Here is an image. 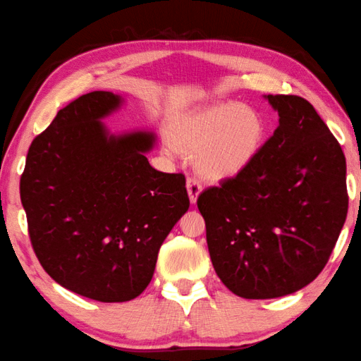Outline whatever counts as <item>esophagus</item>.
Returning a JSON list of instances; mask_svg holds the SVG:
<instances>
[{
    "instance_id": "1",
    "label": "esophagus",
    "mask_w": 361,
    "mask_h": 361,
    "mask_svg": "<svg viewBox=\"0 0 361 361\" xmlns=\"http://www.w3.org/2000/svg\"><path fill=\"white\" fill-rule=\"evenodd\" d=\"M186 188H188L189 200H191V203H195V202H197L199 194L202 192V185H200V181H199L197 178H194V176H191V178H188Z\"/></svg>"
}]
</instances>
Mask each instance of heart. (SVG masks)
<instances>
[{
    "mask_svg": "<svg viewBox=\"0 0 361 361\" xmlns=\"http://www.w3.org/2000/svg\"><path fill=\"white\" fill-rule=\"evenodd\" d=\"M265 121L245 104H216L188 116L175 134V145L195 154L200 173L212 180L238 175L259 154Z\"/></svg>",
    "mask_w": 361,
    "mask_h": 361,
    "instance_id": "1",
    "label": "heart"
}]
</instances>
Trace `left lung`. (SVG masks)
Listing matches in <instances>:
<instances>
[{
	"instance_id": "8db88e82",
	"label": "left lung",
	"mask_w": 361,
	"mask_h": 361,
	"mask_svg": "<svg viewBox=\"0 0 361 361\" xmlns=\"http://www.w3.org/2000/svg\"><path fill=\"white\" fill-rule=\"evenodd\" d=\"M267 97L276 130L243 172L197 199L214 271L247 300L283 297L316 279L349 207L343 148L322 118L300 96Z\"/></svg>"
}]
</instances>
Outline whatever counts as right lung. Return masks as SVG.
<instances>
[{
  "label": "right lung",
  "instance_id": "1",
  "mask_svg": "<svg viewBox=\"0 0 361 361\" xmlns=\"http://www.w3.org/2000/svg\"><path fill=\"white\" fill-rule=\"evenodd\" d=\"M120 106L91 91L35 137L20 199L37 260L68 290L104 303L147 289L169 232L189 208L183 173L149 166L152 133L107 135L99 121Z\"/></svg>",
  "mask_w": 361,
  "mask_h": 361
}]
</instances>
